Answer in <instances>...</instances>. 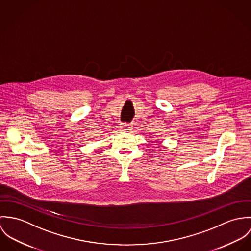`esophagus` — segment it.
I'll list each match as a JSON object with an SVG mask.
<instances>
[{"mask_svg":"<svg viewBox=\"0 0 251 251\" xmlns=\"http://www.w3.org/2000/svg\"><path fill=\"white\" fill-rule=\"evenodd\" d=\"M121 127H122V129H123L124 131H127V130H131V129H132L130 124H122Z\"/></svg>","mask_w":251,"mask_h":251,"instance_id":"34e87169","label":"esophagus"}]
</instances>
